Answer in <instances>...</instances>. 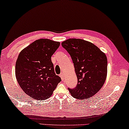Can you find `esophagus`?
Returning <instances> with one entry per match:
<instances>
[{
  "label": "esophagus",
  "instance_id": "34e87169",
  "mask_svg": "<svg viewBox=\"0 0 129 129\" xmlns=\"http://www.w3.org/2000/svg\"><path fill=\"white\" fill-rule=\"evenodd\" d=\"M59 76H60V77L61 78V79H62V81H64V75H63V73H61L59 75Z\"/></svg>",
  "mask_w": 129,
  "mask_h": 129
}]
</instances>
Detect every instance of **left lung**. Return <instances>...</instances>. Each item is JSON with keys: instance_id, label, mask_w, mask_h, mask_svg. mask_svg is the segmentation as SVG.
I'll use <instances>...</instances> for the list:
<instances>
[{"instance_id": "left-lung-1", "label": "left lung", "mask_w": 129, "mask_h": 129, "mask_svg": "<svg viewBox=\"0 0 129 129\" xmlns=\"http://www.w3.org/2000/svg\"><path fill=\"white\" fill-rule=\"evenodd\" d=\"M62 46L70 55L78 79L77 86L69 88L71 96L83 100L94 95L106 79V55L94 44L81 39H69Z\"/></svg>"}]
</instances>
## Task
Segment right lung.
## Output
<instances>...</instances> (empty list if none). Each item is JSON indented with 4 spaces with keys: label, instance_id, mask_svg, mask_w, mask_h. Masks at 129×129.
Instances as JSON below:
<instances>
[{
    "label": "right lung",
    "instance_id": "1",
    "mask_svg": "<svg viewBox=\"0 0 129 129\" xmlns=\"http://www.w3.org/2000/svg\"><path fill=\"white\" fill-rule=\"evenodd\" d=\"M59 45V42L40 39L19 54L15 65L17 81L25 93L36 100L50 98L61 81L51 59Z\"/></svg>",
    "mask_w": 129,
    "mask_h": 129
}]
</instances>
